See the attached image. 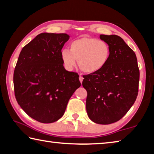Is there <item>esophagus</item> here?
Masks as SVG:
<instances>
[{"instance_id": "obj_1", "label": "esophagus", "mask_w": 154, "mask_h": 154, "mask_svg": "<svg viewBox=\"0 0 154 154\" xmlns=\"http://www.w3.org/2000/svg\"><path fill=\"white\" fill-rule=\"evenodd\" d=\"M83 77L82 76V75H80L79 76V81H80V82H81V83H82V82H83Z\"/></svg>"}]
</instances>
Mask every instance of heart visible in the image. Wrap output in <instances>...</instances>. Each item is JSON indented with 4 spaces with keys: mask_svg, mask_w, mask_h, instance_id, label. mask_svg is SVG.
I'll use <instances>...</instances> for the list:
<instances>
[{
    "mask_svg": "<svg viewBox=\"0 0 154 154\" xmlns=\"http://www.w3.org/2000/svg\"><path fill=\"white\" fill-rule=\"evenodd\" d=\"M110 54V48L105 41L95 38L82 37L72 41L70 50L62 49L60 57L68 71H71L76 65V60H78L81 71L92 74L106 66Z\"/></svg>",
    "mask_w": 154,
    "mask_h": 154,
    "instance_id": "heart-1",
    "label": "heart"
}]
</instances>
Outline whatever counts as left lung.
I'll return each mask as SVG.
<instances>
[{
	"instance_id": "left-lung-1",
	"label": "left lung",
	"mask_w": 154,
	"mask_h": 154,
	"mask_svg": "<svg viewBox=\"0 0 154 154\" xmlns=\"http://www.w3.org/2000/svg\"><path fill=\"white\" fill-rule=\"evenodd\" d=\"M110 48L106 66L95 73L83 76L86 90V110L91 120L99 124L119 121L136 100L139 69L134 51L118 35H100Z\"/></svg>"
}]
</instances>
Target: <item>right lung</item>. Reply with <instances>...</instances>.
Segmentation results:
<instances>
[{
  "label": "right lung",
  "mask_w": 154,
  "mask_h": 154,
  "mask_svg": "<svg viewBox=\"0 0 154 154\" xmlns=\"http://www.w3.org/2000/svg\"><path fill=\"white\" fill-rule=\"evenodd\" d=\"M66 34L43 32L21 51L14 73L17 103L30 118L49 124L63 116L72 94L81 86L77 72L64 68L60 52Z\"/></svg>",
  "instance_id": "1"
}]
</instances>
